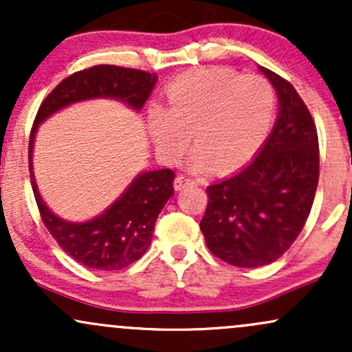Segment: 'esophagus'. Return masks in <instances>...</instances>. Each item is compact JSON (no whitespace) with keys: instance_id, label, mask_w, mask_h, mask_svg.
I'll list each match as a JSON object with an SVG mask.
<instances>
[{"instance_id":"34e87169","label":"esophagus","mask_w":352,"mask_h":352,"mask_svg":"<svg viewBox=\"0 0 352 352\" xmlns=\"http://www.w3.org/2000/svg\"><path fill=\"white\" fill-rule=\"evenodd\" d=\"M190 185H197V182L185 175H179L175 179V182H173V187H175V190H184L190 187Z\"/></svg>"}]
</instances>
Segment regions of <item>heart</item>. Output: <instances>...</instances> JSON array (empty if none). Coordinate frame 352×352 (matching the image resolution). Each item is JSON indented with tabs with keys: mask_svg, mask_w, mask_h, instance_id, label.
<instances>
[{
	"mask_svg": "<svg viewBox=\"0 0 352 352\" xmlns=\"http://www.w3.org/2000/svg\"><path fill=\"white\" fill-rule=\"evenodd\" d=\"M167 109L148 111V131L157 152L179 162L193 134L190 165L204 170L240 167L272 129L276 98L260 76H240L225 67H201L180 74L165 91Z\"/></svg>",
	"mask_w": 352,
	"mask_h": 352,
	"instance_id": "b5f03b06",
	"label": "heart"
}]
</instances>
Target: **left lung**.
<instances>
[{"label":"left lung","instance_id":"left-lung-1","mask_svg":"<svg viewBox=\"0 0 352 352\" xmlns=\"http://www.w3.org/2000/svg\"><path fill=\"white\" fill-rule=\"evenodd\" d=\"M260 69L276 89V124L252 162L207 188L200 221L210 252L240 268L270 265L289 250L308 220L319 180L318 132L305 100L285 78Z\"/></svg>","mask_w":352,"mask_h":352}]
</instances>
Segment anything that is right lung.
<instances>
[{
    "label": "right lung",
    "instance_id": "obj_1",
    "mask_svg": "<svg viewBox=\"0 0 352 352\" xmlns=\"http://www.w3.org/2000/svg\"><path fill=\"white\" fill-rule=\"evenodd\" d=\"M157 74L131 67L99 64L63 79L43 100L30 134L31 187L44 227L71 258L87 268L116 272L135 263L151 246L157 217L173 195L175 172L170 168L140 173L124 195L102 215L86 223L60 220L46 207L36 187L31 153L38 125L72 102L114 98L139 111L155 86Z\"/></svg>",
    "mask_w": 352,
    "mask_h": 352
}]
</instances>
